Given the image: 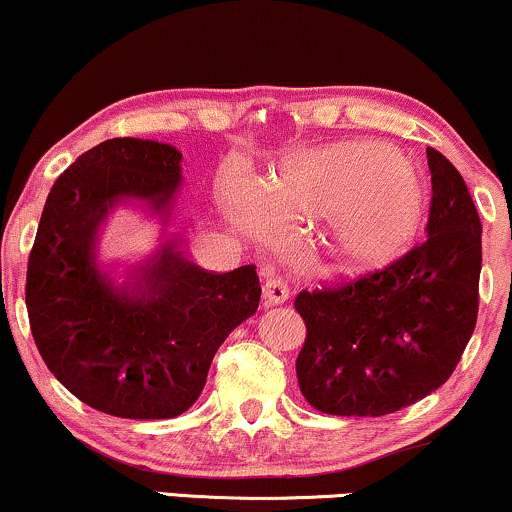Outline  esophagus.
<instances>
[{
    "instance_id": "1",
    "label": "esophagus",
    "mask_w": 512,
    "mask_h": 512,
    "mask_svg": "<svg viewBox=\"0 0 512 512\" xmlns=\"http://www.w3.org/2000/svg\"><path fill=\"white\" fill-rule=\"evenodd\" d=\"M289 299V289L280 277H268L263 282V304L266 306H280Z\"/></svg>"
}]
</instances>
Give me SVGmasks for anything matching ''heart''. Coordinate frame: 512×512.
<instances>
[{"mask_svg": "<svg viewBox=\"0 0 512 512\" xmlns=\"http://www.w3.org/2000/svg\"><path fill=\"white\" fill-rule=\"evenodd\" d=\"M232 220L258 232L270 218L325 216V244L349 268L394 261L418 237L427 187L413 163L377 142H337L277 166L254 194L227 185Z\"/></svg>", "mask_w": 512, "mask_h": 512, "instance_id": "b5f03b06", "label": "heart"}]
</instances>
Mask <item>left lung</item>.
<instances>
[{
	"mask_svg": "<svg viewBox=\"0 0 512 512\" xmlns=\"http://www.w3.org/2000/svg\"><path fill=\"white\" fill-rule=\"evenodd\" d=\"M427 239L377 273L301 292L306 342L301 394L330 415L380 418L425 399L451 377L477 323L482 223L456 166L427 147Z\"/></svg>",
	"mask_w": 512,
	"mask_h": 512,
	"instance_id": "8db88e82",
	"label": "left lung"
}]
</instances>
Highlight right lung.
I'll return each instance as SVG.
<instances>
[{"label":"right lung","mask_w":512,"mask_h":512,"mask_svg":"<svg viewBox=\"0 0 512 512\" xmlns=\"http://www.w3.org/2000/svg\"><path fill=\"white\" fill-rule=\"evenodd\" d=\"M173 144L113 137L78 156L44 201L25 306L47 368L87 406L163 420L199 399L227 334L256 313L254 266L206 273L170 232L182 189ZM121 205L144 207L162 244L123 281L98 261V232Z\"/></svg>","instance_id":"1"}]
</instances>
